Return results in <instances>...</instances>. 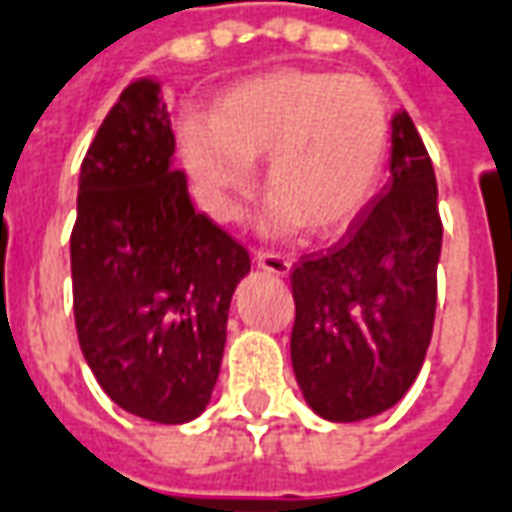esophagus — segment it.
<instances>
[{"label": "esophagus", "mask_w": 512, "mask_h": 512, "mask_svg": "<svg viewBox=\"0 0 512 512\" xmlns=\"http://www.w3.org/2000/svg\"><path fill=\"white\" fill-rule=\"evenodd\" d=\"M253 262H256V267L259 270H264V273L270 275H289V270H292V262L286 259V256H278V253H267V250H259L256 256H253Z\"/></svg>", "instance_id": "34e87169"}]
</instances>
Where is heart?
<instances>
[{
    "label": "heart",
    "mask_w": 512,
    "mask_h": 512,
    "mask_svg": "<svg viewBox=\"0 0 512 512\" xmlns=\"http://www.w3.org/2000/svg\"><path fill=\"white\" fill-rule=\"evenodd\" d=\"M192 192L206 215L231 223L264 159L270 190L262 226L342 234L378 195L391 148L389 101L378 85L333 71L278 68L226 90L206 121L179 126Z\"/></svg>",
    "instance_id": "obj_1"
}]
</instances>
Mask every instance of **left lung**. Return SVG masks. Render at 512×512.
I'll return each mask as SVG.
<instances>
[{"mask_svg": "<svg viewBox=\"0 0 512 512\" xmlns=\"http://www.w3.org/2000/svg\"><path fill=\"white\" fill-rule=\"evenodd\" d=\"M391 179L339 248L292 270V369L328 422L389 411L433 336L441 217L433 162L411 115L391 118Z\"/></svg>", "mask_w": 512, "mask_h": 512, "instance_id": "left-lung-1", "label": "left lung"}]
</instances>
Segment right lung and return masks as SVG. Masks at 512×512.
<instances>
[{
	"instance_id": "1",
	"label": "right lung",
	"mask_w": 512,
	"mask_h": 512,
	"mask_svg": "<svg viewBox=\"0 0 512 512\" xmlns=\"http://www.w3.org/2000/svg\"><path fill=\"white\" fill-rule=\"evenodd\" d=\"M173 151L162 85H126L79 170L71 234L82 355L118 408L159 424L206 411L250 273L248 250L195 212Z\"/></svg>"
}]
</instances>
